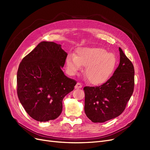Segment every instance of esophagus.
<instances>
[{
	"mask_svg": "<svg viewBox=\"0 0 150 150\" xmlns=\"http://www.w3.org/2000/svg\"><path fill=\"white\" fill-rule=\"evenodd\" d=\"M83 87V85L81 84L80 83H78L75 86V89H80Z\"/></svg>",
	"mask_w": 150,
	"mask_h": 150,
	"instance_id": "34e87169",
	"label": "esophagus"
}]
</instances>
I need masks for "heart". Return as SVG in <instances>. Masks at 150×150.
Returning a JSON list of instances; mask_svg holds the SVG:
<instances>
[{
    "label": "heart",
    "mask_w": 150,
    "mask_h": 150,
    "mask_svg": "<svg viewBox=\"0 0 150 150\" xmlns=\"http://www.w3.org/2000/svg\"><path fill=\"white\" fill-rule=\"evenodd\" d=\"M117 64L116 56L98 47L81 48L77 54H69L66 60V69L74 76L86 67L84 75L89 83L94 86L102 85L110 79Z\"/></svg>",
    "instance_id": "heart-1"
}]
</instances>
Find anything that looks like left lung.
Listing matches in <instances>:
<instances>
[{
	"label": "left lung",
	"instance_id": "obj_1",
	"mask_svg": "<svg viewBox=\"0 0 150 150\" xmlns=\"http://www.w3.org/2000/svg\"><path fill=\"white\" fill-rule=\"evenodd\" d=\"M119 51L120 64L110 79L99 86L83 89L84 111L93 122H104L120 116L133 94L134 66L121 48Z\"/></svg>",
	"mask_w": 150,
	"mask_h": 150
}]
</instances>
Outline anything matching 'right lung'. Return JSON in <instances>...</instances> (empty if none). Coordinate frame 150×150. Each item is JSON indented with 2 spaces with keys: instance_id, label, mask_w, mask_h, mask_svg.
Instances as JSON below:
<instances>
[{
  "instance_id": "right-lung-1",
  "label": "right lung",
  "mask_w": 150,
  "mask_h": 150,
  "mask_svg": "<svg viewBox=\"0 0 150 150\" xmlns=\"http://www.w3.org/2000/svg\"><path fill=\"white\" fill-rule=\"evenodd\" d=\"M67 54L60 44L43 41L25 56L17 74V93L27 113L34 120L56 119L62 100L73 91L76 81L62 71Z\"/></svg>"
}]
</instances>
